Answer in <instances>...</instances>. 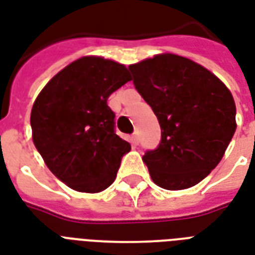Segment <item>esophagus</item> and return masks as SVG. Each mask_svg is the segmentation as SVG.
Returning a JSON list of instances; mask_svg holds the SVG:
<instances>
[{
    "instance_id": "1",
    "label": "esophagus",
    "mask_w": 255,
    "mask_h": 255,
    "mask_svg": "<svg viewBox=\"0 0 255 255\" xmlns=\"http://www.w3.org/2000/svg\"><path fill=\"white\" fill-rule=\"evenodd\" d=\"M131 142L135 143V145L138 143V133H137V131H134L133 135H131Z\"/></svg>"
}]
</instances>
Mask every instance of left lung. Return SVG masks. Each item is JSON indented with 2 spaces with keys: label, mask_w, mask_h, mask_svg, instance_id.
Instances as JSON below:
<instances>
[{
  "label": "left lung",
  "mask_w": 255,
  "mask_h": 255,
  "mask_svg": "<svg viewBox=\"0 0 255 255\" xmlns=\"http://www.w3.org/2000/svg\"><path fill=\"white\" fill-rule=\"evenodd\" d=\"M129 70L161 128L158 148L142 157L153 183L169 191L196 185L221 162L235 133L233 94L206 67L175 53Z\"/></svg>",
  "instance_id": "8db88e82"
}]
</instances>
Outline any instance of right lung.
<instances>
[{
  "instance_id": "obj_1",
  "label": "right lung",
  "mask_w": 255,
  "mask_h": 255,
  "mask_svg": "<svg viewBox=\"0 0 255 255\" xmlns=\"http://www.w3.org/2000/svg\"><path fill=\"white\" fill-rule=\"evenodd\" d=\"M131 80L126 66L83 56L59 71L30 113L32 139L49 171L78 192H102L116 180L129 142L114 131L107 99Z\"/></svg>"
}]
</instances>
